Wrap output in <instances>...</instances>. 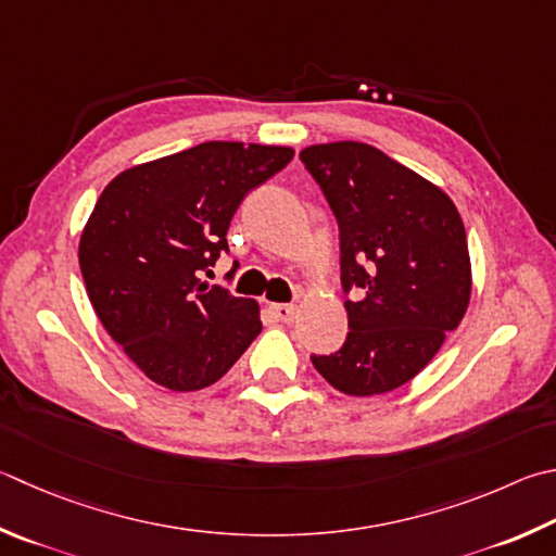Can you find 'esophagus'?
<instances>
[{
	"mask_svg": "<svg viewBox=\"0 0 556 556\" xmlns=\"http://www.w3.org/2000/svg\"><path fill=\"white\" fill-rule=\"evenodd\" d=\"M269 311H271V316H275L279 323H291L296 318V306H291V304H271L269 306Z\"/></svg>",
	"mask_w": 556,
	"mask_h": 556,
	"instance_id": "obj_1",
	"label": "esophagus"
}]
</instances>
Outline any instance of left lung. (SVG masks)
Returning <instances> with one entry per match:
<instances>
[{"label":"left lung","mask_w":556,"mask_h":556,"mask_svg":"<svg viewBox=\"0 0 556 556\" xmlns=\"http://www.w3.org/2000/svg\"><path fill=\"white\" fill-rule=\"evenodd\" d=\"M340 226L348 340L313 367L348 396L403 387L438 355L471 299L467 230L430 179L359 140L301 150Z\"/></svg>","instance_id":"8db88e82"}]
</instances>
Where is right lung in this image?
<instances>
[{
  "instance_id": "right-lung-1",
  "label": "right lung",
  "mask_w": 556,
  "mask_h": 556,
  "mask_svg": "<svg viewBox=\"0 0 556 556\" xmlns=\"http://www.w3.org/2000/svg\"><path fill=\"white\" fill-rule=\"evenodd\" d=\"M294 148L208 140L140 163L104 187L79 236L99 320L169 391L216 383L260 336V304L199 275L228 252L230 218Z\"/></svg>"
}]
</instances>
